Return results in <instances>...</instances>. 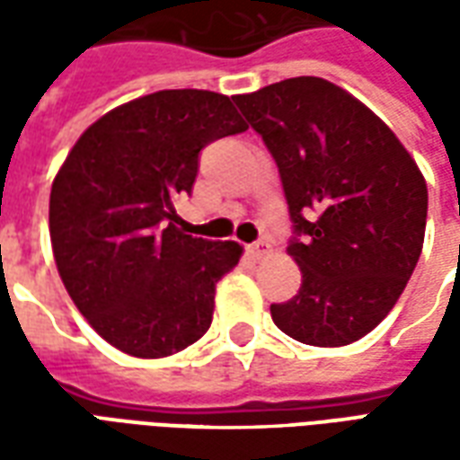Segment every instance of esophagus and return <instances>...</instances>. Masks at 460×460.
<instances>
[{
  "mask_svg": "<svg viewBox=\"0 0 460 460\" xmlns=\"http://www.w3.org/2000/svg\"><path fill=\"white\" fill-rule=\"evenodd\" d=\"M251 253H253L256 259H263V256H269V253H270V241L269 239H259L256 243H251Z\"/></svg>",
  "mask_w": 460,
  "mask_h": 460,
  "instance_id": "1",
  "label": "esophagus"
}]
</instances>
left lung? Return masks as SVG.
Here are the masks:
<instances>
[{
  "mask_svg": "<svg viewBox=\"0 0 460 460\" xmlns=\"http://www.w3.org/2000/svg\"><path fill=\"white\" fill-rule=\"evenodd\" d=\"M234 103L279 164L300 290L270 315L303 345L342 347L375 330L421 256L429 194L402 142L367 105L315 75Z\"/></svg>",
  "mask_w": 460,
  "mask_h": 460,
  "instance_id": "obj_1",
  "label": "left lung"
}]
</instances>
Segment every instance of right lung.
Here are the masks:
<instances>
[{
    "instance_id": "1",
    "label": "right lung",
    "mask_w": 460,
    "mask_h": 460,
    "mask_svg": "<svg viewBox=\"0 0 460 460\" xmlns=\"http://www.w3.org/2000/svg\"><path fill=\"white\" fill-rule=\"evenodd\" d=\"M246 128L229 95L157 91L95 120L56 174V266L75 308L122 352L174 355L209 330L241 246L184 234L174 204L194 187L199 152Z\"/></svg>"
}]
</instances>
